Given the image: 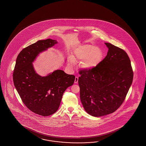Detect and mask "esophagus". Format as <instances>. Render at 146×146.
<instances>
[{"label":"esophagus","instance_id":"esophagus-1","mask_svg":"<svg viewBox=\"0 0 146 146\" xmlns=\"http://www.w3.org/2000/svg\"><path fill=\"white\" fill-rule=\"evenodd\" d=\"M78 82V77L76 76L74 79V84H77Z\"/></svg>","mask_w":146,"mask_h":146}]
</instances>
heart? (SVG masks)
<instances>
[{
    "label": "heart",
    "mask_w": 146,
    "mask_h": 146,
    "mask_svg": "<svg viewBox=\"0 0 146 146\" xmlns=\"http://www.w3.org/2000/svg\"><path fill=\"white\" fill-rule=\"evenodd\" d=\"M102 56V51L99 48L93 45L87 44L81 46L76 50L75 56L69 59L68 64L72 66L74 62L83 60L81 67L84 69H90L99 63Z\"/></svg>",
    "instance_id": "heart-1"
}]
</instances>
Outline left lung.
<instances>
[{
	"label": "left lung",
	"instance_id": "8db88e82",
	"mask_svg": "<svg viewBox=\"0 0 146 146\" xmlns=\"http://www.w3.org/2000/svg\"><path fill=\"white\" fill-rule=\"evenodd\" d=\"M105 44L109 48L106 57L93 68L79 71L81 101L85 111L96 117L116 111L124 102L133 80L126 52Z\"/></svg>",
	"mask_w": 146,
	"mask_h": 146
}]
</instances>
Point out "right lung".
Returning <instances> with one entry per match:
<instances>
[{
    "instance_id": "add662e5",
    "label": "right lung",
    "mask_w": 146,
    "mask_h": 146,
    "mask_svg": "<svg viewBox=\"0 0 146 146\" xmlns=\"http://www.w3.org/2000/svg\"><path fill=\"white\" fill-rule=\"evenodd\" d=\"M57 43L50 38L38 40L23 48L16 59L13 81L25 106L38 115L47 116L57 111L63 93L74 83L75 76L57 70L46 77L35 73L32 62L37 55Z\"/></svg>"
}]
</instances>
